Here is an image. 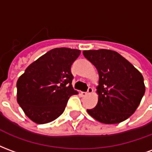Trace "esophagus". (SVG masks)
<instances>
[{"label": "esophagus", "instance_id": "esophagus-1", "mask_svg": "<svg viewBox=\"0 0 152 152\" xmlns=\"http://www.w3.org/2000/svg\"><path fill=\"white\" fill-rule=\"evenodd\" d=\"M92 92H93V88L92 87H89V88H88V90H87L86 92L81 93V95H82L83 97H86V96L89 95V94H91Z\"/></svg>", "mask_w": 152, "mask_h": 152}]
</instances>
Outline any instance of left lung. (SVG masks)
Returning a JSON list of instances; mask_svg holds the SVG:
<instances>
[{
	"mask_svg": "<svg viewBox=\"0 0 152 152\" xmlns=\"http://www.w3.org/2000/svg\"><path fill=\"white\" fill-rule=\"evenodd\" d=\"M85 58L99 75V102L87 109L92 117L104 124H118L133 115L144 94L143 76L129 61L115 51L85 50Z\"/></svg>",
	"mask_w": 152,
	"mask_h": 152,
	"instance_id": "obj_1",
	"label": "left lung"
}]
</instances>
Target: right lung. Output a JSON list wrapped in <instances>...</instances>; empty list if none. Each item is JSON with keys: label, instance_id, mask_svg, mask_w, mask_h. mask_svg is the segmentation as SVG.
Here are the masks:
<instances>
[{"label": "right lung", "instance_id": "obj_1", "mask_svg": "<svg viewBox=\"0 0 152 152\" xmlns=\"http://www.w3.org/2000/svg\"><path fill=\"white\" fill-rule=\"evenodd\" d=\"M80 51L56 48L30 64L17 81V101L37 124H46L63 114L68 99L78 92L72 86L71 66Z\"/></svg>", "mask_w": 152, "mask_h": 152}]
</instances>
